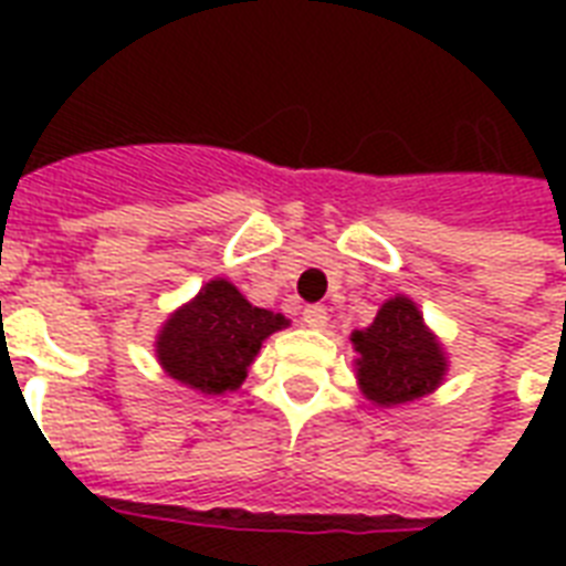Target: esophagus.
Returning a JSON list of instances; mask_svg holds the SVG:
<instances>
[{"instance_id":"34e87169","label":"esophagus","mask_w":566,"mask_h":566,"mask_svg":"<svg viewBox=\"0 0 566 566\" xmlns=\"http://www.w3.org/2000/svg\"><path fill=\"white\" fill-rule=\"evenodd\" d=\"M302 323L308 328H326L328 326V311L323 305H308L302 311Z\"/></svg>"}]
</instances>
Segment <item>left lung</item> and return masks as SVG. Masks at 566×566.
Masks as SVG:
<instances>
[{
    "label": "left lung",
    "mask_w": 566,
    "mask_h": 566,
    "mask_svg": "<svg viewBox=\"0 0 566 566\" xmlns=\"http://www.w3.org/2000/svg\"><path fill=\"white\" fill-rule=\"evenodd\" d=\"M355 378L378 408H396L434 394L449 373L447 349L426 326L417 302L396 293L367 328L353 332Z\"/></svg>",
    "instance_id": "1"
}]
</instances>
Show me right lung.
<instances>
[{
    "label": "right lung",
    "instance_id": "obj_1",
    "mask_svg": "<svg viewBox=\"0 0 566 566\" xmlns=\"http://www.w3.org/2000/svg\"><path fill=\"white\" fill-rule=\"evenodd\" d=\"M291 319L258 308L229 279H211L193 300L176 308L155 335L161 370L196 394L238 390L266 337Z\"/></svg>",
    "mask_w": 566,
    "mask_h": 566
}]
</instances>
